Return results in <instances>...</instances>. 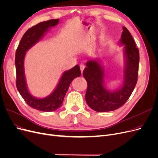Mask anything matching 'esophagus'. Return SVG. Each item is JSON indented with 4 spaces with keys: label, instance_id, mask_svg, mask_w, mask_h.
<instances>
[{
    "label": "esophagus",
    "instance_id": "esophagus-1",
    "mask_svg": "<svg viewBox=\"0 0 158 158\" xmlns=\"http://www.w3.org/2000/svg\"><path fill=\"white\" fill-rule=\"evenodd\" d=\"M85 68V66L84 65V64H81V65H80V69H81V72H82V73L83 72Z\"/></svg>",
    "mask_w": 158,
    "mask_h": 158
}]
</instances>
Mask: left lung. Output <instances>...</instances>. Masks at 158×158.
Segmentation results:
<instances>
[{"instance_id":"obj_1","label":"left lung","mask_w":158,"mask_h":158,"mask_svg":"<svg viewBox=\"0 0 158 158\" xmlns=\"http://www.w3.org/2000/svg\"><path fill=\"white\" fill-rule=\"evenodd\" d=\"M122 29L119 45H123L124 66L121 86L115 90L107 89L105 82V68L100 58L89 60L83 70V77L88 85L85 100L88 106L97 112L112 111L123 106L137 84L139 49L129 31L125 27Z\"/></svg>"}]
</instances>
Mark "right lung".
Returning a JSON list of instances; mask_svg holds the SVG:
<instances>
[{"label":"right lung","mask_w":158,"mask_h":158,"mask_svg":"<svg viewBox=\"0 0 158 158\" xmlns=\"http://www.w3.org/2000/svg\"><path fill=\"white\" fill-rule=\"evenodd\" d=\"M59 19H51L41 22L29 28L23 36L15 52L17 89L29 106L40 111L51 112L60 108L72 81L75 77L81 76L79 65H75L72 69L64 72L55 89L45 98L34 96L28 89L24 67L26 52L37 44L51 27L57 25Z\"/></svg>","instance_id":"add662e5"}]
</instances>
